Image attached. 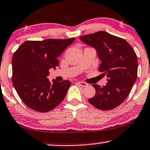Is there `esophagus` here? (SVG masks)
<instances>
[{
    "label": "esophagus",
    "instance_id": "esophagus-1",
    "mask_svg": "<svg viewBox=\"0 0 150 150\" xmlns=\"http://www.w3.org/2000/svg\"><path fill=\"white\" fill-rule=\"evenodd\" d=\"M78 84H79L80 86H81V87H87V85L86 83H85V82H82V81H79V82L77 83Z\"/></svg>",
    "mask_w": 150,
    "mask_h": 150
}]
</instances>
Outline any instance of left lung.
Returning a JSON list of instances; mask_svg holds the SVG:
<instances>
[{
  "mask_svg": "<svg viewBox=\"0 0 150 150\" xmlns=\"http://www.w3.org/2000/svg\"><path fill=\"white\" fill-rule=\"evenodd\" d=\"M79 38L96 50L102 61L99 71L108 78L105 86L92 85L96 94L88 99L89 103L100 110H113L125 100L137 80V54L125 39L104 31Z\"/></svg>",
  "mask_w": 150,
  "mask_h": 150,
  "instance_id": "obj_1",
  "label": "left lung"
}]
</instances>
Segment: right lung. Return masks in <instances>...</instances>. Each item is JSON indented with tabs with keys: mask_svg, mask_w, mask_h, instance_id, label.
Instances as JSON below:
<instances>
[{
	"mask_svg": "<svg viewBox=\"0 0 150 150\" xmlns=\"http://www.w3.org/2000/svg\"><path fill=\"white\" fill-rule=\"evenodd\" d=\"M75 38L42 41L27 40L14 52L12 58L13 85L27 106L39 112H50L66 96L70 81L52 82L47 79L49 70L58 66V57Z\"/></svg>",
	"mask_w": 150,
	"mask_h": 150,
	"instance_id": "add662e5",
	"label": "right lung"
}]
</instances>
